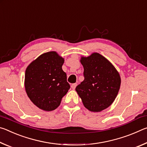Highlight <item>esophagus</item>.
<instances>
[{
    "mask_svg": "<svg viewBox=\"0 0 147 147\" xmlns=\"http://www.w3.org/2000/svg\"><path fill=\"white\" fill-rule=\"evenodd\" d=\"M76 86H77V84H76V83H75V84H72L71 87V88H72V89H74L76 88Z\"/></svg>",
    "mask_w": 147,
    "mask_h": 147,
    "instance_id": "obj_1",
    "label": "esophagus"
}]
</instances>
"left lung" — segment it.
I'll return each mask as SVG.
<instances>
[{
    "label": "left lung",
    "instance_id": "obj_1",
    "mask_svg": "<svg viewBox=\"0 0 147 147\" xmlns=\"http://www.w3.org/2000/svg\"><path fill=\"white\" fill-rule=\"evenodd\" d=\"M80 62L84 80L76 91L88 110L99 112L115 100L120 89V75L115 67L98 53L82 57Z\"/></svg>",
    "mask_w": 147,
    "mask_h": 147
}]
</instances>
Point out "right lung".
<instances>
[{"mask_svg": "<svg viewBox=\"0 0 147 147\" xmlns=\"http://www.w3.org/2000/svg\"><path fill=\"white\" fill-rule=\"evenodd\" d=\"M64 59L56 52L39 56L27 67L24 87L30 100L39 109L50 111L56 109L70 85L62 70Z\"/></svg>", "mask_w": 147, "mask_h": 147, "instance_id": "right-lung-1", "label": "right lung"}]
</instances>
